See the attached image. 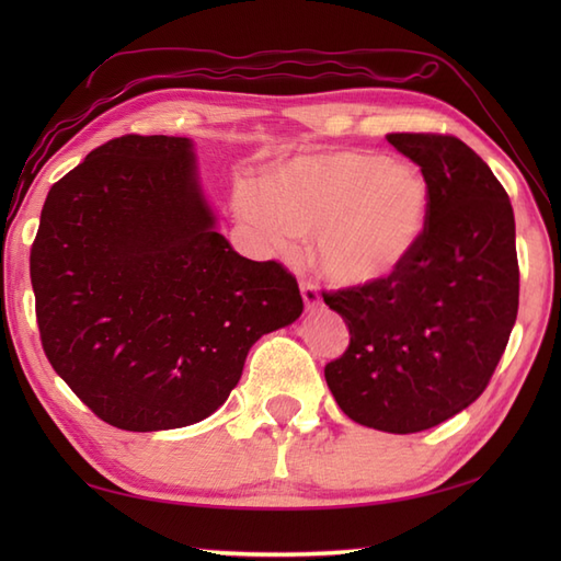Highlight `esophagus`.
I'll use <instances>...</instances> for the list:
<instances>
[{
	"instance_id": "esophagus-1",
	"label": "esophagus",
	"mask_w": 561,
	"mask_h": 561,
	"mask_svg": "<svg viewBox=\"0 0 561 561\" xmlns=\"http://www.w3.org/2000/svg\"><path fill=\"white\" fill-rule=\"evenodd\" d=\"M301 296H304L306 311H316V308L323 304V301H320V294H318L313 284H301Z\"/></svg>"
}]
</instances>
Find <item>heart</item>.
<instances>
[{
    "instance_id": "obj_1",
    "label": "heart",
    "mask_w": 561,
    "mask_h": 561,
    "mask_svg": "<svg viewBox=\"0 0 561 561\" xmlns=\"http://www.w3.org/2000/svg\"><path fill=\"white\" fill-rule=\"evenodd\" d=\"M426 178L414 165L359 149L301 153L267 183L241 181L236 209L272 255L296 260L316 233L313 262L335 287L364 289L408 265L428 224Z\"/></svg>"
}]
</instances>
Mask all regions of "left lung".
I'll return each instance as SVG.
<instances>
[{
  "mask_svg": "<svg viewBox=\"0 0 561 561\" xmlns=\"http://www.w3.org/2000/svg\"><path fill=\"white\" fill-rule=\"evenodd\" d=\"M388 141L426 178V233L396 277L323 294L350 328L325 380L356 424L414 434L470 408L502 359L518 313L516 221L502 183L460 139Z\"/></svg>",
  "mask_w": 561,
  "mask_h": 561,
  "instance_id": "left-lung-1",
  "label": "left lung"
}]
</instances>
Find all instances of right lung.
<instances>
[{"label":"right lung","mask_w":561,"mask_h":561,"mask_svg":"<svg viewBox=\"0 0 561 561\" xmlns=\"http://www.w3.org/2000/svg\"><path fill=\"white\" fill-rule=\"evenodd\" d=\"M217 224L187 137L111 139L47 193L31 250L43 350L103 422L207 420L250 347L304 313L291 274L238 255Z\"/></svg>","instance_id":"add662e5"}]
</instances>
